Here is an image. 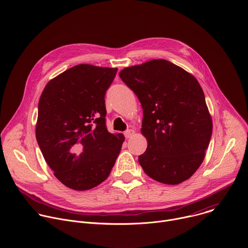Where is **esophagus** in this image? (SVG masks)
<instances>
[{"label": "esophagus", "instance_id": "1", "mask_svg": "<svg viewBox=\"0 0 248 248\" xmlns=\"http://www.w3.org/2000/svg\"><path fill=\"white\" fill-rule=\"evenodd\" d=\"M135 134V130L134 129H127L126 131H124V136L125 138H130L131 136H133Z\"/></svg>", "mask_w": 248, "mask_h": 248}]
</instances>
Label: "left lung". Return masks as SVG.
Instances as JSON below:
<instances>
[{
	"label": "left lung",
	"mask_w": 248,
	"mask_h": 248,
	"mask_svg": "<svg viewBox=\"0 0 248 248\" xmlns=\"http://www.w3.org/2000/svg\"><path fill=\"white\" fill-rule=\"evenodd\" d=\"M119 76L143 109L141 133L147 149L138 157L140 166L165 185L188 180L205 158L213 129L197 79L163 59L125 67Z\"/></svg>",
	"instance_id": "8db88e82"
}]
</instances>
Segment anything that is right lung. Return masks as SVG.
<instances>
[{"mask_svg":"<svg viewBox=\"0 0 248 248\" xmlns=\"http://www.w3.org/2000/svg\"><path fill=\"white\" fill-rule=\"evenodd\" d=\"M117 67L81 63L45 86L35 134L56 178L68 188L91 189L108 178L124 136L105 124V93Z\"/></svg>","mask_w":248,"mask_h":248,"instance_id":"1","label":"right lung"}]
</instances>
